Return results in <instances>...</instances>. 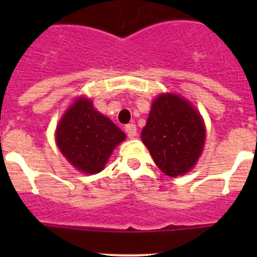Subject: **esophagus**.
Instances as JSON below:
<instances>
[{
  "mask_svg": "<svg viewBox=\"0 0 257 257\" xmlns=\"http://www.w3.org/2000/svg\"><path fill=\"white\" fill-rule=\"evenodd\" d=\"M125 132L128 134L129 138H134L137 136V126L136 124H126L125 125Z\"/></svg>",
  "mask_w": 257,
  "mask_h": 257,
  "instance_id": "1",
  "label": "esophagus"
}]
</instances>
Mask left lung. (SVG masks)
<instances>
[{"label": "left lung", "instance_id": "left-lung-1", "mask_svg": "<svg viewBox=\"0 0 257 257\" xmlns=\"http://www.w3.org/2000/svg\"><path fill=\"white\" fill-rule=\"evenodd\" d=\"M142 141L164 174L178 177L195 165L203 152L205 128L200 114L177 94L154 100Z\"/></svg>", "mask_w": 257, "mask_h": 257}]
</instances>
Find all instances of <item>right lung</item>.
<instances>
[{"label":"right lung","instance_id":"right-lung-1","mask_svg":"<svg viewBox=\"0 0 257 257\" xmlns=\"http://www.w3.org/2000/svg\"><path fill=\"white\" fill-rule=\"evenodd\" d=\"M125 134L110 119L93 108V103L79 98L62 116L56 141L62 154L74 168L87 174L103 170L113 149Z\"/></svg>","mask_w":257,"mask_h":257}]
</instances>
